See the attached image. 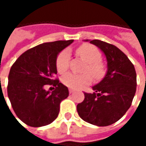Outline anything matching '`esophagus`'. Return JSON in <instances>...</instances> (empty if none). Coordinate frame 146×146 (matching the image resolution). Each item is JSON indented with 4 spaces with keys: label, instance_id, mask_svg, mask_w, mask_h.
Wrapping results in <instances>:
<instances>
[{
    "label": "esophagus",
    "instance_id": "esophagus-1",
    "mask_svg": "<svg viewBox=\"0 0 146 146\" xmlns=\"http://www.w3.org/2000/svg\"><path fill=\"white\" fill-rule=\"evenodd\" d=\"M69 93H70V94H71V93H74V90H73V89H70V90H69Z\"/></svg>",
    "mask_w": 146,
    "mask_h": 146
}]
</instances>
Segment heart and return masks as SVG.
<instances>
[{
	"mask_svg": "<svg viewBox=\"0 0 146 146\" xmlns=\"http://www.w3.org/2000/svg\"><path fill=\"white\" fill-rule=\"evenodd\" d=\"M76 54L86 62L84 68V72L90 73L95 79H101L105 73L103 63L100 61L101 53L98 48L92 44H82L76 49ZM70 53L67 50H63L59 53L56 60L57 70L60 74H63L69 68ZM92 78L87 73L75 74L68 73L62 78V83L70 88H80L90 84Z\"/></svg>",
	"mask_w": 146,
	"mask_h": 146,
	"instance_id": "b5f03b06",
	"label": "heart"
}]
</instances>
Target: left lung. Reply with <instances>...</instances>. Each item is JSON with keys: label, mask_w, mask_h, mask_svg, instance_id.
Returning a JSON list of instances; mask_svg holds the SVG:
<instances>
[{"label": "left lung", "mask_w": 146, "mask_h": 146, "mask_svg": "<svg viewBox=\"0 0 146 146\" xmlns=\"http://www.w3.org/2000/svg\"><path fill=\"white\" fill-rule=\"evenodd\" d=\"M90 43L104 53L107 71L102 80L93 87L94 93H84V100L77 105V112L87 123L109 126L130 108L137 90V74L131 61L119 48L99 40Z\"/></svg>", "instance_id": "1"}]
</instances>
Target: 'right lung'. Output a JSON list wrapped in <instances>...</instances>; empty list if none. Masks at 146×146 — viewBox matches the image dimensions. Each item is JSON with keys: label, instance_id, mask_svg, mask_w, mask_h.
Returning <instances> with one entry per match:
<instances>
[{"label": "right lung", "instance_id": "1", "mask_svg": "<svg viewBox=\"0 0 146 146\" xmlns=\"http://www.w3.org/2000/svg\"><path fill=\"white\" fill-rule=\"evenodd\" d=\"M73 40L44 43L23 53L11 66L7 93L16 115L27 125L42 127L55 120L60 103L69 96L67 87L53 76L58 53ZM45 85L56 87L52 92Z\"/></svg>", "mask_w": 146, "mask_h": 146}]
</instances>
